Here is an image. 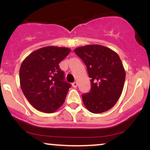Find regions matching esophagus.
I'll return each instance as SVG.
<instances>
[{
    "label": "esophagus",
    "mask_w": 150,
    "mask_h": 150,
    "mask_svg": "<svg viewBox=\"0 0 150 150\" xmlns=\"http://www.w3.org/2000/svg\"><path fill=\"white\" fill-rule=\"evenodd\" d=\"M72 85H73V87H75V88H76V87H77V82H73V83L72 84Z\"/></svg>",
    "instance_id": "1"
}]
</instances>
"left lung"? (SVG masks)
Segmentation results:
<instances>
[{
    "instance_id": "left-lung-1",
    "label": "left lung",
    "mask_w": 150,
    "mask_h": 150,
    "mask_svg": "<svg viewBox=\"0 0 150 150\" xmlns=\"http://www.w3.org/2000/svg\"><path fill=\"white\" fill-rule=\"evenodd\" d=\"M91 78V89L82 94L84 105L93 113L108 111L116 104L124 86L125 71L118 55L106 46L92 44L74 50Z\"/></svg>"
}]
</instances>
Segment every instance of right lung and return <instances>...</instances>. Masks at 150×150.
<instances>
[{
	"label": "right lung",
	"instance_id": "1",
	"mask_svg": "<svg viewBox=\"0 0 150 150\" xmlns=\"http://www.w3.org/2000/svg\"><path fill=\"white\" fill-rule=\"evenodd\" d=\"M69 48L50 46L31 53L20 69V87L36 109L55 112L64 103L71 85L64 81L59 63L69 54Z\"/></svg>",
	"mask_w": 150,
	"mask_h": 150
}]
</instances>
